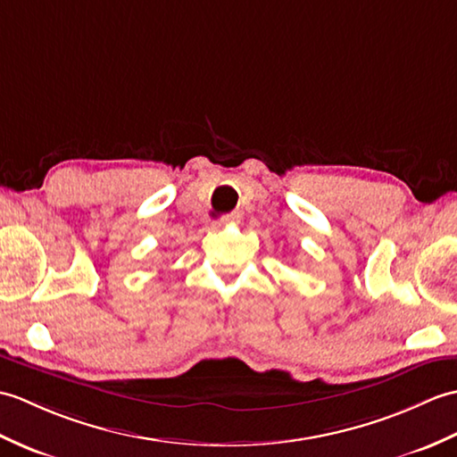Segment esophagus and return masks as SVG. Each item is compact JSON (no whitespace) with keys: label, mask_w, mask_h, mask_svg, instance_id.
I'll use <instances>...</instances> for the list:
<instances>
[{"label":"esophagus","mask_w":457,"mask_h":457,"mask_svg":"<svg viewBox=\"0 0 457 457\" xmlns=\"http://www.w3.org/2000/svg\"><path fill=\"white\" fill-rule=\"evenodd\" d=\"M240 217H242V215H240L238 211H232V212H228V215L220 217V222H225V225H227V222H238Z\"/></svg>","instance_id":"esophagus-1"}]
</instances>
